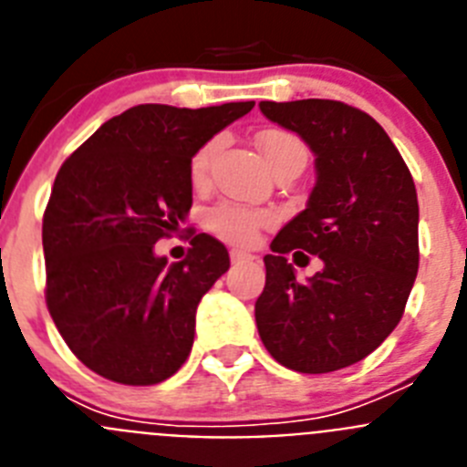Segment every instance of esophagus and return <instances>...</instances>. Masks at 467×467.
Wrapping results in <instances>:
<instances>
[{
    "label": "esophagus",
    "mask_w": 467,
    "mask_h": 467,
    "mask_svg": "<svg viewBox=\"0 0 467 467\" xmlns=\"http://www.w3.org/2000/svg\"><path fill=\"white\" fill-rule=\"evenodd\" d=\"M231 262L236 264V262H250V259H253V254H247V253H243V250H231Z\"/></svg>",
    "instance_id": "34e87169"
}]
</instances>
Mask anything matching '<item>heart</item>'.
<instances>
[{
	"instance_id": "obj_1",
	"label": "heart",
	"mask_w": 467,
	"mask_h": 467,
	"mask_svg": "<svg viewBox=\"0 0 467 467\" xmlns=\"http://www.w3.org/2000/svg\"><path fill=\"white\" fill-rule=\"evenodd\" d=\"M217 147H220V138H213L201 144L196 154L192 156L189 175H192L193 184H203L208 180L210 163H213ZM257 147L271 171L287 166V163L304 168L308 161L306 144L301 142L295 133L280 130V128H266V130L257 133ZM269 220L271 214L264 213V210L229 203V201L213 205L205 213V226L213 231L214 236L226 243H234V245H253L257 241L259 229L264 224H269Z\"/></svg>"
}]
</instances>
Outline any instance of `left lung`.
<instances>
[{"label":"left lung","mask_w":467,"mask_h":467,"mask_svg":"<svg viewBox=\"0 0 467 467\" xmlns=\"http://www.w3.org/2000/svg\"><path fill=\"white\" fill-rule=\"evenodd\" d=\"M259 109L311 147L317 172L306 210L264 257L259 337L287 369L337 372L377 350L407 306L419 271L414 180L386 130L358 107L311 98L264 100ZM290 252L317 254L324 271L299 284Z\"/></svg>","instance_id":"1"}]
</instances>
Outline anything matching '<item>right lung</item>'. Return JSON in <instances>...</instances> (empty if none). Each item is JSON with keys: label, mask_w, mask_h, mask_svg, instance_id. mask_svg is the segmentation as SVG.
Listing matches in <instances>:
<instances>
[{"label": "right lung", "mask_w": 467, "mask_h": 467, "mask_svg": "<svg viewBox=\"0 0 467 467\" xmlns=\"http://www.w3.org/2000/svg\"><path fill=\"white\" fill-rule=\"evenodd\" d=\"M253 107H130L57 171L41 224L47 306L95 374L154 386L192 353L198 301L226 274L229 253L196 234L187 257L168 264L154 243L187 220L198 147Z\"/></svg>", "instance_id": "obj_1"}]
</instances>
